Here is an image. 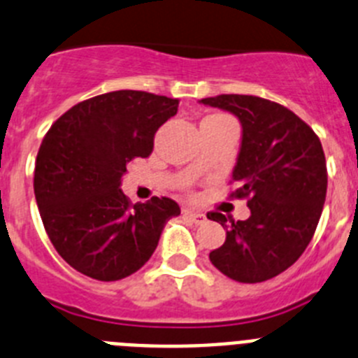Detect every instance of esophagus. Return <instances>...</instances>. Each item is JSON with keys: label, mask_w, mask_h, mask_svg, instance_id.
I'll return each instance as SVG.
<instances>
[{"label": "esophagus", "mask_w": 358, "mask_h": 358, "mask_svg": "<svg viewBox=\"0 0 358 358\" xmlns=\"http://www.w3.org/2000/svg\"><path fill=\"white\" fill-rule=\"evenodd\" d=\"M182 215H185L186 218H189V220H194V222L201 224L206 220V215L201 213V211H195V210H189V208H186V210H182Z\"/></svg>", "instance_id": "esophagus-1"}]
</instances>
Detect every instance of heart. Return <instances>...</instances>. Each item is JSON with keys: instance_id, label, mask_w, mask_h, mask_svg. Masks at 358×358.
<instances>
[{"instance_id": "1", "label": "heart", "mask_w": 358, "mask_h": 358, "mask_svg": "<svg viewBox=\"0 0 358 358\" xmlns=\"http://www.w3.org/2000/svg\"><path fill=\"white\" fill-rule=\"evenodd\" d=\"M215 116H224V115H215Z\"/></svg>"}]
</instances>
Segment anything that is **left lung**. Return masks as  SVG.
Masks as SVG:
<instances>
[{
  "label": "left lung",
  "mask_w": 358,
  "mask_h": 358,
  "mask_svg": "<svg viewBox=\"0 0 358 358\" xmlns=\"http://www.w3.org/2000/svg\"><path fill=\"white\" fill-rule=\"evenodd\" d=\"M202 103L226 109L242 122V147L229 197L248 199L251 217L208 218L226 227V242L210 252L222 274L240 283L278 276L303 255L327 199V159L319 136L281 103L251 94H218Z\"/></svg>",
  "instance_id": "left-lung-1"
}]
</instances>
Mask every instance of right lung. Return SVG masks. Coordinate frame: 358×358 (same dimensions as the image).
I'll return each instance as SVG.
<instances>
[{
    "label": "right lung",
    "instance_id": "right-lung-1",
    "mask_svg": "<svg viewBox=\"0 0 358 358\" xmlns=\"http://www.w3.org/2000/svg\"><path fill=\"white\" fill-rule=\"evenodd\" d=\"M177 98L113 91L66 110L43 138L34 194L44 229L62 260L98 281L140 271L156 251L170 197L132 204L120 189L129 161L148 157L157 129L177 115Z\"/></svg>",
    "mask_w": 358,
    "mask_h": 358
}]
</instances>
